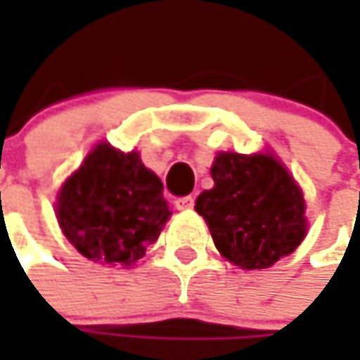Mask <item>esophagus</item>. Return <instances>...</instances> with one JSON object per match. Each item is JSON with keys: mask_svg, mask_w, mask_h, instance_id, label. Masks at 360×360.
I'll return each instance as SVG.
<instances>
[{"mask_svg": "<svg viewBox=\"0 0 360 360\" xmlns=\"http://www.w3.org/2000/svg\"><path fill=\"white\" fill-rule=\"evenodd\" d=\"M176 208L178 210H192L194 208V198L192 196H182L176 200Z\"/></svg>", "mask_w": 360, "mask_h": 360, "instance_id": "obj_1", "label": "esophagus"}]
</instances>
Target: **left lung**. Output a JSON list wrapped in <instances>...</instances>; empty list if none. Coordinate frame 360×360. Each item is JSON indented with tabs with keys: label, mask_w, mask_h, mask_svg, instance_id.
I'll list each match as a JSON object with an SVG mask.
<instances>
[{
	"label": "left lung",
	"mask_w": 360,
	"mask_h": 360,
	"mask_svg": "<svg viewBox=\"0 0 360 360\" xmlns=\"http://www.w3.org/2000/svg\"><path fill=\"white\" fill-rule=\"evenodd\" d=\"M212 180L214 188L204 190L194 208L220 255L255 270L295 252L307 234L304 200L281 162L262 154H218Z\"/></svg>",
	"instance_id": "left-lung-1"
}]
</instances>
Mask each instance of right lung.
I'll list each match as a JSON object with an SVG mask.
<instances>
[{
    "label": "right lung",
    "mask_w": 360,
    "mask_h": 360,
    "mask_svg": "<svg viewBox=\"0 0 360 360\" xmlns=\"http://www.w3.org/2000/svg\"><path fill=\"white\" fill-rule=\"evenodd\" d=\"M172 210L162 180L136 152L96 146L58 196L65 238L86 258L130 266L158 240Z\"/></svg>",
    "instance_id": "obj_1"
}]
</instances>
